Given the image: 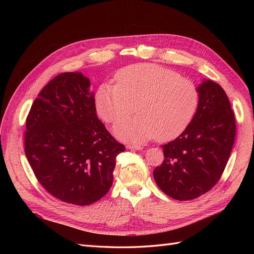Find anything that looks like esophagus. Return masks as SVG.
I'll use <instances>...</instances> for the list:
<instances>
[{
	"mask_svg": "<svg viewBox=\"0 0 254 254\" xmlns=\"http://www.w3.org/2000/svg\"><path fill=\"white\" fill-rule=\"evenodd\" d=\"M128 149H134V150H141L143 147L141 145H135V144H128L127 145Z\"/></svg>",
	"mask_w": 254,
	"mask_h": 254,
	"instance_id": "34e87169",
	"label": "esophagus"
}]
</instances>
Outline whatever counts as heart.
<instances>
[{"instance_id":"obj_1","label":"heart","mask_w":254,"mask_h":254,"mask_svg":"<svg viewBox=\"0 0 254 254\" xmlns=\"http://www.w3.org/2000/svg\"><path fill=\"white\" fill-rule=\"evenodd\" d=\"M117 84L103 83L95 93L99 117L114 124L123 140L144 142L175 139L193 120L199 104L196 84L170 68L151 64H132L115 74Z\"/></svg>"}]
</instances>
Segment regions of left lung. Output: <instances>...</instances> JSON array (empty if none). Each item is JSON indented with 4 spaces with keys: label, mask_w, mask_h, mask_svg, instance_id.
Here are the masks:
<instances>
[{
    "label": "left lung",
    "mask_w": 254,
    "mask_h": 254,
    "mask_svg": "<svg viewBox=\"0 0 254 254\" xmlns=\"http://www.w3.org/2000/svg\"><path fill=\"white\" fill-rule=\"evenodd\" d=\"M193 120L174 141L163 145L164 160L153 171L157 186L176 200H191L209 191L225 171L235 133V117L218 83L198 87Z\"/></svg>",
    "instance_id": "1"
}]
</instances>
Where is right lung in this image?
Returning <instances> with one entry per match:
<instances>
[{
    "label": "right lung",
    "mask_w": 254,
    "mask_h": 254,
    "mask_svg": "<svg viewBox=\"0 0 254 254\" xmlns=\"http://www.w3.org/2000/svg\"><path fill=\"white\" fill-rule=\"evenodd\" d=\"M90 81L61 73L35 99L26 118L24 151L37 180L61 201L89 205L113 182L115 158L125 150L98 120Z\"/></svg>",
    "instance_id": "right-lung-1"
}]
</instances>
